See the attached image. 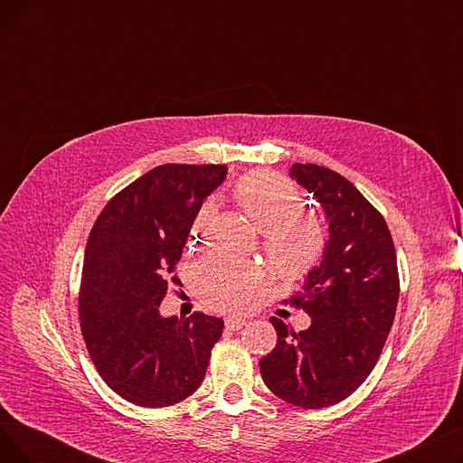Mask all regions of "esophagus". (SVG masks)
<instances>
[{
	"mask_svg": "<svg viewBox=\"0 0 463 463\" xmlns=\"http://www.w3.org/2000/svg\"><path fill=\"white\" fill-rule=\"evenodd\" d=\"M246 326V319H241V317H227L225 319V328L227 330H240V328H244Z\"/></svg>",
	"mask_w": 463,
	"mask_h": 463,
	"instance_id": "1",
	"label": "esophagus"
}]
</instances>
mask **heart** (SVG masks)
<instances>
[{
    "instance_id": "heart-1",
    "label": "heart",
    "mask_w": 463,
    "mask_h": 463,
    "mask_svg": "<svg viewBox=\"0 0 463 463\" xmlns=\"http://www.w3.org/2000/svg\"><path fill=\"white\" fill-rule=\"evenodd\" d=\"M236 199L264 234V251L281 274L295 276L317 260L326 244V231L319 219L300 217L304 208L298 187L288 178L255 170L236 184ZM217 212V201L208 199L193 225V238H201ZM194 281L204 300L215 309L246 307L262 285V270L250 260L213 251L194 264Z\"/></svg>"
}]
</instances>
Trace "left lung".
<instances>
[{
  "label": "left lung",
  "instance_id": "8db88e82",
  "mask_svg": "<svg viewBox=\"0 0 463 463\" xmlns=\"http://www.w3.org/2000/svg\"><path fill=\"white\" fill-rule=\"evenodd\" d=\"M290 176L323 206L330 238L319 266L283 300L302 307L311 326L295 332L272 317L278 344L259 366L283 402L323 409L351 396L375 368L396 315L398 262L384 217L347 178L313 163H295Z\"/></svg>",
  "mask_w": 463,
  "mask_h": 463
}]
</instances>
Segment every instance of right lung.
Returning <instances> with one entry per match:
<instances>
[{"instance_id":"obj_1","label":"right lung","mask_w":463,"mask_h":463,"mask_svg":"<svg viewBox=\"0 0 463 463\" xmlns=\"http://www.w3.org/2000/svg\"><path fill=\"white\" fill-rule=\"evenodd\" d=\"M225 165L166 163L116 193L90 232L79 319L95 370L138 407H168L201 386L223 321L161 317L191 225Z\"/></svg>"}]
</instances>
